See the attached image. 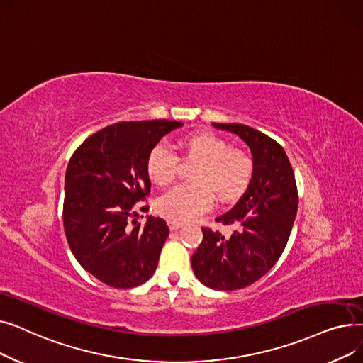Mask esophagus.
<instances>
[{
	"instance_id": "34e87169",
	"label": "esophagus",
	"mask_w": 363,
	"mask_h": 363,
	"mask_svg": "<svg viewBox=\"0 0 363 363\" xmlns=\"http://www.w3.org/2000/svg\"><path fill=\"white\" fill-rule=\"evenodd\" d=\"M167 225L170 228V231H177L179 228H182V222H177V220H167Z\"/></svg>"
}]
</instances>
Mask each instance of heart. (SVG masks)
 <instances>
[{"label": "heart", "mask_w": 363, "mask_h": 363, "mask_svg": "<svg viewBox=\"0 0 363 363\" xmlns=\"http://www.w3.org/2000/svg\"><path fill=\"white\" fill-rule=\"evenodd\" d=\"M179 147L185 162L197 163L191 172L194 182L182 184L164 193L156 203L157 212L177 222H186L206 212L215 196L220 203L237 200L250 185L255 175V160L249 152L233 148L226 140L208 130L188 133ZM179 157L164 144L151 148L147 172L151 181L166 186L175 181Z\"/></svg>", "instance_id": "heart-1"}]
</instances>
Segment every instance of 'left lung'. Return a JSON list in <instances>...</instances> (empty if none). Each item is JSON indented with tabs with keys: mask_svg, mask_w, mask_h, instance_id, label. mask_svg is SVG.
Segmentation results:
<instances>
[{
	"mask_svg": "<svg viewBox=\"0 0 363 363\" xmlns=\"http://www.w3.org/2000/svg\"><path fill=\"white\" fill-rule=\"evenodd\" d=\"M250 147L255 175L238 203L215 220L234 225L231 237L201 228L203 241L191 257L206 287L233 291L260 279L282 255L297 215L298 194L284 148L266 133L240 123H213Z\"/></svg>",
	"mask_w": 363,
	"mask_h": 363,
	"instance_id": "left-lung-1",
	"label": "left lung"
}]
</instances>
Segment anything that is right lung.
<instances>
[{
  "instance_id": "obj_1",
  "label": "right lung",
  "mask_w": 363,
  "mask_h": 363,
  "mask_svg": "<svg viewBox=\"0 0 363 363\" xmlns=\"http://www.w3.org/2000/svg\"><path fill=\"white\" fill-rule=\"evenodd\" d=\"M184 123H113L88 137L70 157L65 178L63 223L82 268L113 289H132L157 268L169 228L162 218L138 222L148 204L147 157L166 133ZM143 218V216H141Z\"/></svg>"
}]
</instances>
